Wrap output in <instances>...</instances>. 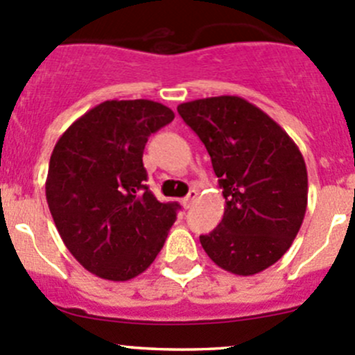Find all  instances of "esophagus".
Segmentation results:
<instances>
[{"mask_svg":"<svg viewBox=\"0 0 355 355\" xmlns=\"http://www.w3.org/2000/svg\"><path fill=\"white\" fill-rule=\"evenodd\" d=\"M196 199H198V191H191L187 196H185L184 199H182V206L187 209V207H191L192 204H194Z\"/></svg>","mask_w":355,"mask_h":355,"instance_id":"1","label":"esophagus"}]
</instances>
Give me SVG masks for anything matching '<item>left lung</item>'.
<instances>
[{
	"label": "left lung",
	"instance_id": "obj_1",
	"mask_svg": "<svg viewBox=\"0 0 355 355\" xmlns=\"http://www.w3.org/2000/svg\"><path fill=\"white\" fill-rule=\"evenodd\" d=\"M211 156L223 189L221 223L199 241L234 275L250 277L277 263L299 234L307 207V170L287 132L239 96L178 105Z\"/></svg>",
	"mask_w": 355,
	"mask_h": 355
}]
</instances>
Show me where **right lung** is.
I'll list each match as a JSON object with an SVG mask.
<instances>
[{
    "label": "right lung",
    "instance_id": "obj_1",
    "mask_svg": "<svg viewBox=\"0 0 355 355\" xmlns=\"http://www.w3.org/2000/svg\"><path fill=\"white\" fill-rule=\"evenodd\" d=\"M175 118L149 99L105 101L58 139L46 199L60 237L92 275L127 282L151 266L177 220V202H159L146 185L148 137Z\"/></svg>",
    "mask_w": 355,
    "mask_h": 355
}]
</instances>
